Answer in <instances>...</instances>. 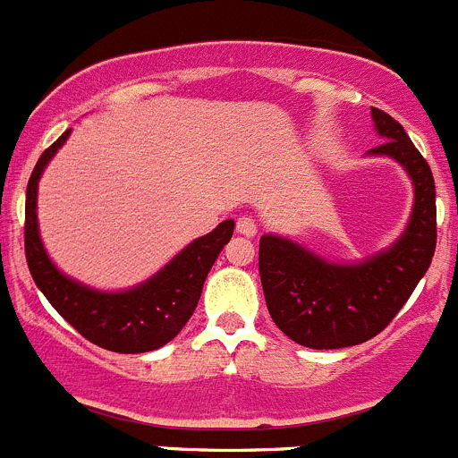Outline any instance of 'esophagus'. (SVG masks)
Listing matches in <instances>:
<instances>
[{
    "mask_svg": "<svg viewBox=\"0 0 458 458\" xmlns=\"http://www.w3.org/2000/svg\"><path fill=\"white\" fill-rule=\"evenodd\" d=\"M235 231L247 235V238H253V235L258 233V223L251 218V216H240V218L235 220Z\"/></svg>",
    "mask_w": 458,
    "mask_h": 458,
    "instance_id": "1",
    "label": "esophagus"
}]
</instances>
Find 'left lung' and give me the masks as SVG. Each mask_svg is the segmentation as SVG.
<instances>
[{
    "mask_svg": "<svg viewBox=\"0 0 458 458\" xmlns=\"http://www.w3.org/2000/svg\"><path fill=\"white\" fill-rule=\"evenodd\" d=\"M385 138L369 156L396 160L414 184L410 223L392 247L354 265L329 262L293 240L260 238L258 267L267 310L298 345L338 350L381 334L411 296L437 249V189L429 165L392 115L372 106Z\"/></svg>",
    "mask_w": 458,
    "mask_h": 458,
    "instance_id": "8db88e82",
    "label": "left lung"
}]
</instances>
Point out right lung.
Wrapping results in <instances>:
<instances>
[{"label": "right lung", "mask_w": 458, "mask_h": 458, "mask_svg": "<svg viewBox=\"0 0 458 458\" xmlns=\"http://www.w3.org/2000/svg\"><path fill=\"white\" fill-rule=\"evenodd\" d=\"M71 129L57 138L35 165L26 189L24 247L30 276L47 301L86 341L108 352L142 354L166 345L196 311L202 284L225 244L233 235V220L196 238L156 276L126 292H98L62 274L44 249L38 225V184Z\"/></svg>", "instance_id": "add662e5"}]
</instances>
